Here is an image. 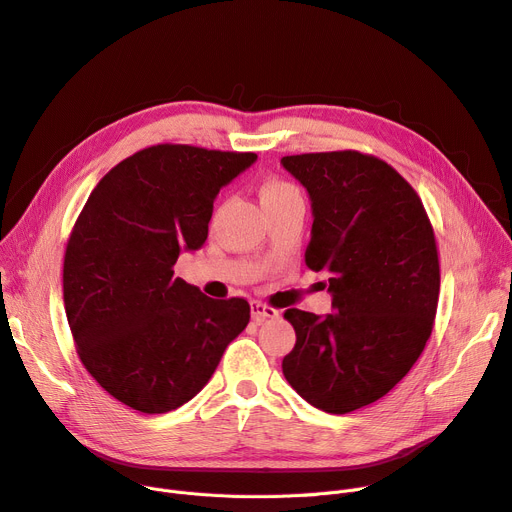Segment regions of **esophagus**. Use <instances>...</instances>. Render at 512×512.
<instances>
[{
    "mask_svg": "<svg viewBox=\"0 0 512 512\" xmlns=\"http://www.w3.org/2000/svg\"><path fill=\"white\" fill-rule=\"evenodd\" d=\"M251 315H253V319L257 323H261L265 319H276L280 313H278V309H274V306H269V304H265L261 300H253L251 302Z\"/></svg>",
    "mask_w": 512,
    "mask_h": 512,
    "instance_id": "obj_1",
    "label": "esophagus"
}]
</instances>
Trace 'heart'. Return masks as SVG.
<instances>
[{"instance_id": "b5f03b06", "label": "heart", "mask_w": 512, "mask_h": 512, "mask_svg": "<svg viewBox=\"0 0 512 512\" xmlns=\"http://www.w3.org/2000/svg\"><path fill=\"white\" fill-rule=\"evenodd\" d=\"M294 195H300V191L292 183L282 181V179H267L261 185V201H263V206H267V203H276V201L294 197Z\"/></svg>"}]
</instances>
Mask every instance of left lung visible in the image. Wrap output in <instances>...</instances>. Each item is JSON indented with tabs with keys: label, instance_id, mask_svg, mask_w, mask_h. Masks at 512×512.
<instances>
[{
	"label": "left lung",
	"instance_id": "left-lung-1",
	"mask_svg": "<svg viewBox=\"0 0 512 512\" xmlns=\"http://www.w3.org/2000/svg\"><path fill=\"white\" fill-rule=\"evenodd\" d=\"M282 164L309 191L304 261L327 271L333 298L325 317L284 313L296 344L282 370L302 399L348 414L387 395L424 352L440 290L434 230L414 187L377 156L315 152Z\"/></svg>",
	"mask_w": 512,
	"mask_h": 512
}]
</instances>
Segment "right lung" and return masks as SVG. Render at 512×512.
Returning a JSON list of instances; mask_svg holds the SVG:
<instances>
[{
	"label": "right lung",
	"mask_w": 512,
	"mask_h": 512,
	"mask_svg": "<svg viewBox=\"0 0 512 512\" xmlns=\"http://www.w3.org/2000/svg\"><path fill=\"white\" fill-rule=\"evenodd\" d=\"M257 160L158 144L121 160L90 193L63 259V302L78 356L92 379L144 414L193 399L251 306L214 300L175 278L181 251L208 238L214 199Z\"/></svg>",
	"instance_id": "obj_1"
}]
</instances>
